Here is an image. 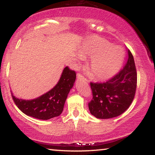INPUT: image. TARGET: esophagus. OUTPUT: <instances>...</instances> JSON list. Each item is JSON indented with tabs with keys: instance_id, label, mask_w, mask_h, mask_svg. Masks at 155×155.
Returning a JSON list of instances; mask_svg holds the SVG:
<instances>
[{
	"instance_id": "esophagus-1",
	"label": "esophagus",
	"mask_w": 155,
	"mask_h": 155,
	"mask_svg": "<svg viewBox=\"0 0 155 155\" xmlns=\"http://www.w3.org/2000/svg\"><path fill=\"white\" fill-rule=\"evenodd\" d=\"M77 78H78V80H83V81H84V82H87V79H86V78H84V76L82 75V74H80V73H78V75H77Z\"/></svg>"
}]
</instances>
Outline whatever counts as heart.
Returning a JSON list of instances; mask_svg holds the SVG:
<instances>
[{"instance_id":"b5f03b06","label":"heart","mask_w":155,"mask_h":155,"mask_svg":"<svg viewBox=\"0 0 155 155\" xmlns=\"http://www.w3.org/2000/svg\"><path fill=\"white\" fill-rule=\"evenodd\" d=\"M80 55L93 58L90 69L92 75L98 80L113 76L121 66L124 58V52L120 46H113L110 42L99 37L88 40Z\"/></svg>"}]
</instances>
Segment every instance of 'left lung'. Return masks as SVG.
Listing matches in <instances>:
<instances>
[{
  "label": "left lung",
  "mask_w": 155,
  "mask_h": 155,
  "mask_svg": "<svg viewBox=\"0 0 155 155\" xmlns=\"http://www.w3.org/2000/svg\"><path fill=\"white\" fill-rule=\"evenodd\" d=\"M128 58L121 71L103 83L90 82L92 99L88 104L92 115L107 119L120 115L128 109L134 99L137 87V72L130 50Z\"/></svg>",
  "instance_id": "left-lung-1"
}]
</instances>
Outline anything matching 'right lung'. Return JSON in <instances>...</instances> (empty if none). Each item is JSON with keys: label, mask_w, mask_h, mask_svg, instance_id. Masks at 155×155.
Here are the masks:
<instances>
[{"label": "right lung", "mask_w": 155, "mask_h": 155, "mask_svg": "<svg viewBox=\"0 0 155 155\" xmlns=\"http://www.w3.org/2000/svg\"><path fill=\"white\" fill-rule=\"evenodd\" d=\"M76 74L66 66L54 88L31 100L18 99L11 92L15 104L25 114L40 120H48L61 115L68 94L73 87Z\"/></svg>", "instance_id": "obj_1"}]
</instances>
